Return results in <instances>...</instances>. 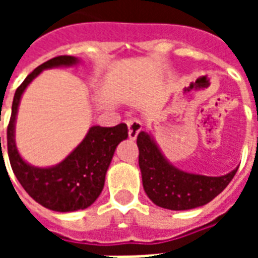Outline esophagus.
Returning <instances> with one entry per match:
<instances>
[{"mask_svg": "<svg viewBox=\"0 0 258 258\" xmlns=\"http://www.w3.org/2000/svg\"><path fill=\"white\" fill-rule=\"evenodd\" d=\"M125 123H127V127H128L130 140H135L140 134L141 130H142V123L138 118H127Z\"/></svg>", "mask_w": 258, "mask_h": 258, "instance_id": "34e87169", "label": "esophagus"}]
</instances>
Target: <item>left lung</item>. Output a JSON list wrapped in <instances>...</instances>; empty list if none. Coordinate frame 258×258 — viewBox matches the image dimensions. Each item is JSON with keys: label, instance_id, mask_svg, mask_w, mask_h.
<instances>
[{"label": "left lung", "instance_id": "8db88e82", "mask_svg": "<svg viewBox=\"0 0 258 258\" xmlns=\"http://www.w3.org/2000/svg\"><path fill=\"white\" fill-rule=\"evenodd\" d=\"M140 149L142 185L148 198L163 209L189 210L220 195L232 181L238 168L221 177L185 173L166 160L151 135L141 131L137 137Z\"/></svg>", "mask_w": 258, "mask_h": 258}]
</instances>
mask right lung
Returning <instances> with one entry per match:
<instances>
[{
  "label": "right lung",
  "mask_w": 258,
  "mask_h": 258,
  "mask_svg": "<svg viewBox=\"0 0 258 258\" xmlns=\"http://www.w3.org/2000/svg\"><path fill=\"white\" fill-rule=\"evenodd\" d=\"M76 63L77 58L60 55L34 69L15 92L12 114L7 130L9 163L20 185L37 203L49 210L62 213L87 209L98 199L103 189L105 175L116 146L128 137L127 124L120 123L114 127L95 125L91 127L83 142L63 162L53 167H33L20 157L15 145L14 133L15 118L23 91L44 69Z\"/></svg>",
  "instance_id": "right-lung-1"
}]
</instances>
